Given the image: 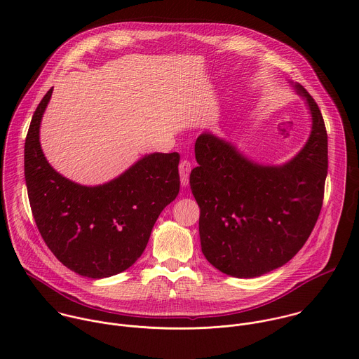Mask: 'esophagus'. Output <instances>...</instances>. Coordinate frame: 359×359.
<instances>
[{
    "label": "esophagus",
    "mask_w": 359,
    "mask_h": 359,
    "mask_svg": "<svg viewBox=\"0 0 359 359\" xmlns=\"http://www.w3.org/2000/svg\"><path fill=\"white\" fill-rule=\"evenodd\" d=\"M191 172V163L189 161H182L179 165V173H180V182L182 186L189 184V175Z\"/></svg>",
    "instance_id": "34e87169"
}]
</instances>
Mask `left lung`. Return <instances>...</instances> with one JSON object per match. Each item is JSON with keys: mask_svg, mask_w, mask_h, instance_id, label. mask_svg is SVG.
I'll list each match as a JSON object with an SVG mask.
<instances>
[{"mask_svg": "<svg viewBox=\"0 0 359 359\" xmlns=\"http://www.w3.org/2000/svg\"><path fill=\"white\" fill-rule=\"evenodd\" d=\"M291 85L306 100L313 126L287 163H255L210 132L194 144L198 166L190 173V189L200 208L201 251L231 277H260L288 263L321 212L328 172L325 123L313 96L299 83Z\"/></svg>", "mask_w": 359, "mask_h": 359, "instance_id": "8db88e82", "label": "left lung"}]
</instances>
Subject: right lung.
I'll use <instances>...</instances> for the list:
<instances>
[{
    "label": "right lung",
    "mask_w": 359,
    "mask_h": 359,
    "mask_svg": "<svg viewBox=\"0 0 359 359\" xmlns=\"http://www.w3.org/2000/svg\"><path fill=\"white\" fill-rule=\"evenodd\" d=\"M50 88L34 112L24 150L25 183L36 227L69 270L104 278L128 270L142 255L162 210L179 194V153H150L116 179L82 186L45 159L39 126Z\"/></svg>",
    "instance_id": "obj_1"
}]
</instances>
